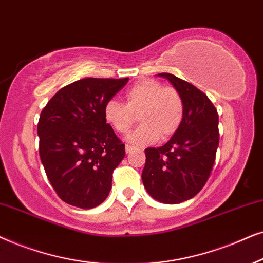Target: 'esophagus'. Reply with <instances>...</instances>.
Listing matches in <instances>:
<instances>
[{
  "label": "esophagus",
  "instance_id": "1",
  "mask_svg": "<svg viewBox=\"0 0 263 263\" xmlns=\"http://www.w3.org/2000/svg\"><path fill=\"white\" fill-rule=\"evenodd\" d=\"M125 150H126V154L131 153V152H132V150H134V146H131V145L126 144V146H125Z\"/></svg>",
  "mask_w": 263,
  "mask_h": 263
}]
</instances>
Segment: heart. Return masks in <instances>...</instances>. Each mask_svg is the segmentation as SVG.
<instances>
[{"mask_svg": "<svg viewBox=\"0 0 263 263\" xmlns=\"http://www.w3.org/2000/svg\"><path fill=\"white\" fill-rule=\"evenodd\" d=\"M125 104L109 100L103 109L104 119L119 134L132 128L138 115L141 126L128 137L132 144L144 145L157 138L167 139L183 124L185 104L177 89L155 79H142L124 93Z\"/></svg>", "mask_w": 263, "mask_h": 263, "instance_id": "1", "label": "heart"}]
</instances>
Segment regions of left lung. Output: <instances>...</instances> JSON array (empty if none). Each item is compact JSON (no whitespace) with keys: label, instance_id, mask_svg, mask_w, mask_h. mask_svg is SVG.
Segmentation results:
<instances>
[{"label":"left lung","instance_id":"obj_1","mask_svg":"<svg viewBox=\"0 0 263 263\" xmlns=\"http://www.w3.org/2000/svg\"><path fill=\"white\" fill-rule=\"evenodd\" d=\"M179 91L183 124L166 144L145 149L142 180L156 201L177 204L198 194L211 177L219 146V115L205 93L171 74L159 73Z\"/></svg>","mask_w":263,"mask_h":263}]
</instances>
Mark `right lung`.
Here are the masks:
<instances>
[{
  "label": "right lung",
  "instance_id": "1",
  "mask_svg": "<svg viewBox=\"0 0 263 263\" xmlns=\"http://www.w3.org/2000/svg\"><path fill=\"white\" fill-rule=\"evenodd\" d=\"M128 78H84L58 91L40 115V156L62 201L83 209L101 204L111 189L125 144L103 109Z\"/></svg>",
  "mask_w": 263,
  "mask_h": 263
}]
</instances>
